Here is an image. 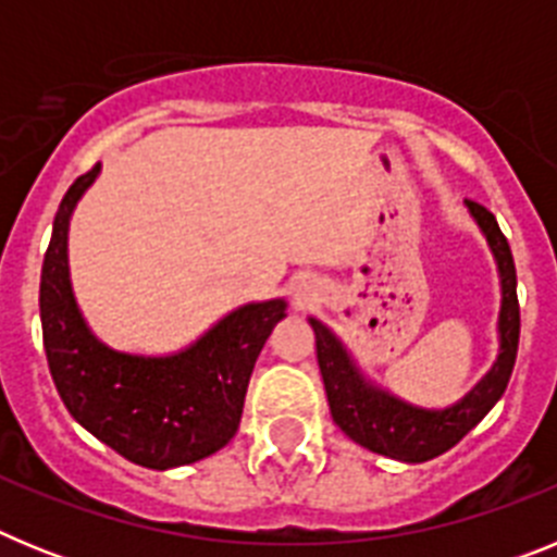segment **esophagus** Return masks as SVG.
<instances>
[{"instance_id": "obj_1", "label": "esophagus", "mask_w": 557, "mask_h": 557, "mask_svg": "<svg viewBox=\"0 0 557 557\" xmlns=\"http://www.w3.org/2000/svg\"><path fill=\"white\" fill-rule=\"evenodd\" d=\"M318 298V287L309 282H301V284H295V301L298 304H309Z\"/></svg>"}]
</instances>
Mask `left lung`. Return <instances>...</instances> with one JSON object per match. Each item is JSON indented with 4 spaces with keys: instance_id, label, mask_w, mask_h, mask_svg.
<instances>
[{
    "instance_id": "8db88e82",
    "label": "left lung",
    "mask_w": 557,
    "mask_h": 557,
    "mask_svg": "<svg viewBox=\"0 0 557 557\" xmlns=\"http://www.w3.org/2000/svg\"><path fill=\"white\" fill-rule=\"evenodd\" d=\"M466 206L488 239L491 253L499 268V357H496L494 368L457 405L446 407V410H424V407L407 405L393 393L382 391L362 376L348 348L334 337L332 329L309 318L334 424L346 432L354 444L366 446L376 455L393 457V460L426 462L460 444L499 401L510 382V373H513L521 326L513 253H510L508 239L499 231L494 214L474 200H466Z\"/></svg>"
}]
</instances>
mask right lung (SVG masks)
<instances>
[{
    "mask_svg": "<svg viewBox=\"0 0 557 557\" xmlns=\"http://www.w3.org/2000/svg\"><path fill=\"white\" fill-rule=\"evenodd\" d=\"M100 164L69 186L41 268V329L49 373L77 424L125 460L166 471L223 449L239 430L256 357L287 314L284 298L245 304L189 348L139 357L91 334L69 282V220Z\"/></svg>",
    "mask_w": 557,
    "mask_h": 557,
    "instance_id": "add662e5",
    "label": "right lung"
}]
</instances>
